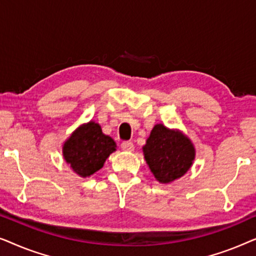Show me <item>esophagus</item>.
Masks as SVG:
<instances>
[{"instance_id":"34e87169","label":"esophagus","mask_w":256,"mask_h":256,"mask_svg":"<svg viewBox=\"0 0 256 256\" xmlns=\"http://www.w3.org/2000/svg\"><path fill=\"white\" fill-rule=\"evenodd\" d=\"M121 148L122 150H124V152H132V150H134V144H132V142L130 141H126L121 143Z\"/></svg>"}]
</instances>
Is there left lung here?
Wrapping results in <instances>:
<instances>
[{
  "instance_id": "1",
  "label": "left lung",
  "mask_w": 256,
  "mask_h": 256,
  "mask_svg": "<svg viewBox=\"0 0 256 256\" xmlns=\"http://www.w3.org/2000/svg\"><path fill=\"white\" fill-rule=\"evenodd\" d=\"M143 155L154 177L160 184H169L183 177L196 158V148L186 135L178 129L157 124L150 132Z\"/></svg>"
}]
</instances>
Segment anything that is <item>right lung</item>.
I'll return each mask as SVG.
<instances>
[{
  "label": "right lung",
  "instance_id": "1",
  "mask_svg": "<svg viewBox=\"0 0 256 256\" xmlns=\"http://www.w3.org/2000/svg\"><path fill=\"white\" fill-rule=\"evenodd\" d=\"M114 152L116 143L104 135L101 126L94 121L80 124L62 143L65 162L73 172L84 178L100 170Z\"/></svg>",
  "mask_w": 256,
  "mask_h": 256
}]
</instances>
